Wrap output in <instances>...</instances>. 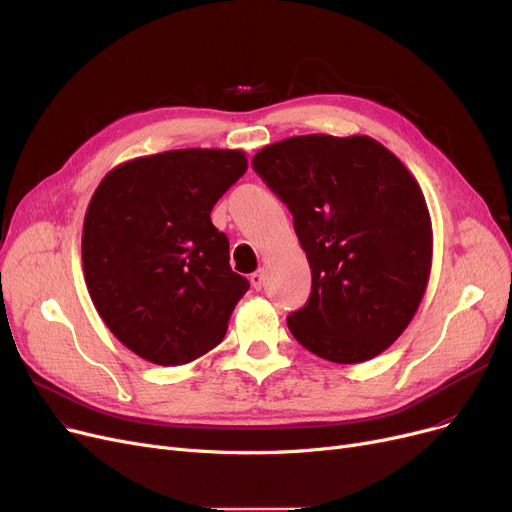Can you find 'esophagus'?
<instances>
[{
    "instance_id": "esophagus-1",
    "label": "esophagus",
    "mask_w": 512,
    "mask_h": 512,
    "mask_svg": "<svg viewBox=\"0 0 512 512\" xmlns=\"http://www.w3.org/2000/svg\"><path fill=\"white\" fill-rule=\"evenodd\" d=\"M264 270H256V273H252L250 275V283H252V287L256 289V291H260L262 287H264Z\"/></svg>"
}]
</instances>
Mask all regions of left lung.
<instances>
[{"mask_svg":"<svg viewBox=\"0 0 512 512\" xmlns=\"http://www.w3.org/2000/svg\"><path fill=\"white\" fill-rule=\"evenodd\" d=\"M291 210L312 270L308 304L287 316L299 345L359 364L393 345L432 270V221L417 179L370 136H293L254 155Z\"/></svg>","mask_w":512,"mask_h":512,"instance_id":"obj_1","label":"left lung"}]
</instances>
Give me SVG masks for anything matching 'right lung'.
<instances>
[{
	"mask_svg": "<svg viewBox=\"0 0 512 512\" xmlns=\"http://www.w3.org/2000/svg\"><path fill=\"white\" fill-rule=\"evenodd\" d=\"M248 169L244 150L182 148L111 169L88 202L82 268L111 333L157 366L217 347L250 283L210 210Z\"/></svg>",
	"mask_w": 512,
	"mask_h": 512,
	"instance_id": "1",
	"label": "right lung"
}]
</instances>
